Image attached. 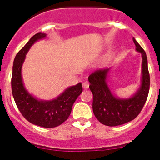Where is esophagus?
Masks as SVG:
<instances>
[{
    "instance_id": "esophagus-1",
    "label": "esophagus",
    "mask_w": 160,
    "mask_h": 160,
    "mask_svg": "<svg viewBox=\"0 0 160 160\" xmlns=\"http://www.w3.org/2000/svg\"><path fill=\"white\" fill-rule=\"evenodd\" d=\"M83 89H85V90H87V89H88V88H89V83H88V81L83 82Z\"/></svg>"
}]
</instances>
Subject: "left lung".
Instances as JSON below:
<instances>
[{
  "instance_id": "left-lung-1",
  "label": "left lung",
  "mask_w": 160,
  "mask_h": 160,
  "mask_svg": "<svg viewBox=\"0 0 160 160\" xmlns=\"http://www.w3.org/2000/svg\"><path fill=\"white\" fill-rule=\"evenodd\" d=\"M136 50L141 52V86L129 98H119L114 96L106 82L110 68L98 70L88 77L90 90L93 93V111L101 124L107 126H117L129 122L138 115L147 100L149 91L150 78L146 52L133 38Z\"/></svg>"
}]
</instances>
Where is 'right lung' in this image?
Returning a JSON list of instances; mask_svg holds the SVG:
<instances>
[{
    "mask_svg": "<svg viewBox=\"0 0 160 160\" xmlns=\"http://www.w3.org/2000/svg\"><path fill=\"white\" fill-rule=\"evenodd\" d=\"M45 33H37L16 55L13 63L11 90L18 108L27 121L43 128H55L67 120L73 103L83 91L81 83L65 90L52 101L38 100L30 94L24 86L22 67L31 46L38 40L44 38Z\"/></svg>",
    "mask_w": 160,
    "mask_h": 160,
    "instance_id": "1",
    "label": "right lung"
}]
</instances>
